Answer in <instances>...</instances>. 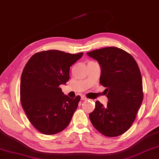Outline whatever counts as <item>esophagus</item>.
<instances>
[{"label": "esophagus", "mask_w": 159, "mask_h": 159, "mask_svg": "<svg viewBox=\"0 0 159 159\" xmlns=\"http://www.w3.org/2000/svg\"><path fill=\"white\" fill-rule=\"evenodd\" d=\"M87 98H86V97H84V96H82L81 97V100L82 101H86V100H87Z\"/></svg>", "instance_id": "esophagus-1"}]
</instances>
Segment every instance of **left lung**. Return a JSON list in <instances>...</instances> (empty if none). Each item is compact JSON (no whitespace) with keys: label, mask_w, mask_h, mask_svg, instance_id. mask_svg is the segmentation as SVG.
I'll list each match as a JSON object with an SVG mask.
<instances>
[{"label":"left lung","mask_w":159,"mask_h":159,"mask_svg":"<svg viewBox=\"0 0 159 159\" xmlns=\"http://www.w3.org/2000/svg\"><path fill=\"white\" fill-rule=\"evenodd\" d=\"M101 67L100 83L106 87L108 99L104 106L99 101L89 114L96 130L107 137H116L129 130L135 121L143 100V80L131 55L115 47L87 52Z\"/></svg>","instance_id":"obj_1"}]
</instances>
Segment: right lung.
I'll use <instances>...</instances> for the list:
<instances>
[{
    "label": "right lung",
    "mask_w": 159,
    "mask_h": 159,
    "mask_svg": "<svg viewBox=\"0 0 159 159\" xmlns=\"http://www.w3.org/2000/svg\"><path fill=\"white\" fill-rule=\"evenodd\" d=\"M83 56L58 50L36 53L22 72L20 100L30 123L45 135H54L68 126L80 96L70 98L59 86L70 78V68Z\"/></svg>",
    "instance_id": "right-lung-1"
}]
</instances>
